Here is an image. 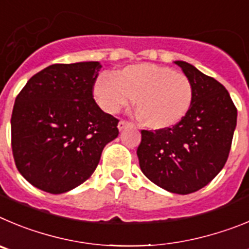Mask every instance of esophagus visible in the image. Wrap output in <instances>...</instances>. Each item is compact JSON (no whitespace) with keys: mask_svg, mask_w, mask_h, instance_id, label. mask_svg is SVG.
<instances>
[{"mask_svg":"<svg viewBox=\"0 0 249 249\" xmlns=\"http://www.w3.org/2000/svg\"><path fill=\"white\" fill-rule=\"evenodd\" d=\"M130 126V123L125 122V120H120L119 124H118V129L120 130V131H123L124 129H126V127Z\"/></svg>","mask_w":249,"mask_h":249,"instance_id":"obj_1","label":"esophagus"}]
</instances>
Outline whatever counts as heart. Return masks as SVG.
I'll list each match as a JSON object with an SVG mask.
<instances>
[{"label":"heart","instance_id":"1","mask_svg":"<svg viewBox=\"0 0 249 249\" xmlns=\"http://www.w3.org/2000/svg\"><path fill=\"white\" fill-rule=\"evenodd\" d=\"M100 108L114 114L135 99V109L147 129L175 126L189 113L194 88L183 73L154 63L131 64L115 73H102L94 83Z\"/></svg>","mask_w":249,"mask_h":249}]
</instances>
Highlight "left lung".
Listing matches in <instances>:
<instances>
[{"label": "left lung", "instance_id": "8db88e82", "mask_svg": "<svg viewBox=\"0 0 249 249\" xmlns=\"http://www.w3.org/2000/svg\"><path fill=\"white\" fill-rule=\"evenodd\" d=\"M194 88L189 113L170 129L141 131L138 158L142 174L172 194L187 195L223 169L237 125V109L225 87L196 67L175 60Z\"/></svg>", "mask_w": 249, "mask_h": 249}]
</instances>
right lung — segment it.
<instances>
[{"mask_svg": "<svg viewBox=\"0 0 249 249\" xmlns=\"http://www.w3.org/2000/svg\"><path fill=\"white\" fill-rule=\"evenodd\" d=\"M102 64H52L33 75L16 98L12 151L19 174L49 194H64L91 176L118 123L93 99Z\"/></svg>", "mask_w": 249, "mask_h": 249, "instance_id": "1", "label": "right lung"}]
</instances>
